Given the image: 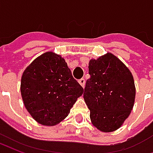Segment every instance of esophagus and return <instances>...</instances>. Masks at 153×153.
Returning a JSON list of instances; mask_svg holds the SVG:
<instances>
[{"instance_id":"1","label":"esophagus","mask_w":153,"mask_h":153,"mask_svg":"<svg viewBox=\"0 0 153 153\" xmlns=\"http://www.w3.org/2000/svg\"><path fill=\"white\" fill-rule=\"evenodd\" d=\"M79 84L81 86L83 87V88H84V86H85V79H81L79 80Z\"/></svg>"}]
</instances>
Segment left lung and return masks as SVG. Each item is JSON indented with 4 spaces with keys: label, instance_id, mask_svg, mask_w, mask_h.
<instances>
[{
    "label": "left lung",
    "instance_id": "obj_1",
    "mask_svg": "<svg viewBox=\"0 0 153 153\" xmlns=\"http://www.w3.org/2000/svg\"><path fill=\"white\" fill-rule=\"evenodd\" d=\"M88 74L83 98L90 110L91 122L100 131H115L130 115L134 104L133 74L110 52L97 60L91 59Z\"/></svg>",
    "mask_w": 153,
    "mask_h": 153
}]
</instances>
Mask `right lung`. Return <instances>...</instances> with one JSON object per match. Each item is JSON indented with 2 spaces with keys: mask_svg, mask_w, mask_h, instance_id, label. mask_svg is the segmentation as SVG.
I'll return each mask as SVG.
<instances>
[{
  "mask_svg": "<svg viewBox=\"0 0 153 153\" xmlns=\"http://www.w3.org/2000/svg\"><path fill=\"white\" fill-rule=\"evenodd\" d=\"M20 92L32 117L41 125L54 126L70 114L83 88L73 78L65 59L47 51L25 69Z\"/></svg>",
  "mask_w": 153,
  "mask_h": 153,
  "instance_id": "add662e5",
  "label": "right lung"
}]
</instances>
